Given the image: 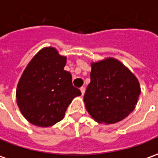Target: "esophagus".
I'll list each match as a JSON object with an SVG mask.
<instances>
[{
	"label": "esophagus",
	"instance_id": "esophagus-1",
	"mask_svg": "<svg viewBox=\"0 0 158 158\" xmlns=\"http://www.w3.org/2000/svg\"><path fill=\"white\" fill-rule=\"evenodd\" d=\"M80 90H81V95H83V94H84V93H85V88H84V87H81V89H80Z\"/></svg>",
	"mask_w": 158,
	"mask_h": 158
}]
</instances>
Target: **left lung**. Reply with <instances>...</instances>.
I'll return each instance as SVG.
<instances>
[{
	"instance_id": "8db88e82",
	"label": "left lung",
	"mask_w": 158,
	"mask_h": 158,
	"mask_svg": "<svg viewBox=\"0 0 158 158\" xmlns=\"http://www.w3.org/2000/svg\"><path fill=\"white\" fill-rule=\"evenodd\" d=\"M91 69V81L83 100L90 116L106 125L127 118L141 93L137 77L113 57L92 63Z\"/></svg>"
}]
</instances>
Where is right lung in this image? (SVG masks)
Here are the masks:
<instances>
[{
    "label": "right lung",
    "instance_id": "right-lung-1",
    "mask_svg": "<svg viewBox=\"0 0 158 158\" xmlns=\"http://www.w3.org/2000/svg\"><path fill=\"white\" fill-rule=\"evenodd\" d=\"M66 56L53 47H44L25 69L16 89V101L23 116L37 127L59 122L72 100L81 91L72 85L71 74L64 70Z\"/></svg>",
    "mask_w": 158,
    "mask_h": 158
}]
</instances>
